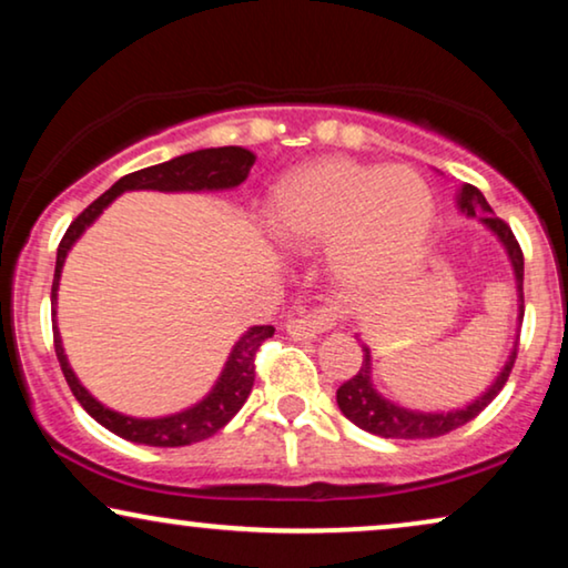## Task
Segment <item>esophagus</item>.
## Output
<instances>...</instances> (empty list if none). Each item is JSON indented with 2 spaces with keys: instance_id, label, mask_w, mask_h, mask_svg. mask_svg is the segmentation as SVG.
I'll return each instance as SVG.
<instances>
[{
  "instance_id": "obj_1",
  "label": "esophagus",
  "mask_w": 568,
  "mask_h": 568,
  "mask_svg": "<svg viewBox=\"0 0 568 568\" xmlns=\"http://www.w3.org/2000/svg\"><path fill=\"white\" fill-rule=\"evenodd\" d=\"M336 317H338L336 307L323 305L317 310H310V313L290 317V321H286V333H290V336L297 338V341L315 338V336H321V333L331 331L333 325H336Z\"/></svg>"
}]
</instances>
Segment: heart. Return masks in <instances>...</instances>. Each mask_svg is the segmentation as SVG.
Returning <instances> with one entry per match:
<instances>
[{
	"mask_svg": "<svg viewBox=\"0 0 568 568\" xmlns=\"http://www.w3.org/2000/svg\"><path fill=\"white\" fill-rule=\"evenodd\" d=\"M429 185L408 168L325 158L294 170L274 196V232L297 251L331 243L346 282L372 284L398 274L432 227Z\"/></svg>",
	"mask_w": 568,
	"mask_h": 568,
	"instance_id": "obj_1",
	"label": "heart"
}]
</instances>
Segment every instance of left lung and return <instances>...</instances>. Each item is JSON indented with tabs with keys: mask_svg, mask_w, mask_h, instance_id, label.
<instances>
[{
	"mask_svg": "<svg viewBox=\"0 0 568 568\" xmlns=\"http://www.w3.org/2000/svg\"><path fill=\"white\" fill-rule=\"evenodd\" d=\"M457 206L460 212L468 216H478L480 222L486 224L488 230L494 232L496 237L501 240V245L507 247V255L511 261V268H515V278H517V292H519V325H523L525 317V292H523V282H525V255L523 247H519L515 232L504 220L494 214V209L488 206V201L484 199L476 185L463 183L460 193H457ZM517 348H519V333L515 341V348H511L507 364H504L501 375L496 377V383L488 387V390L480 395L478 400H473L470 406H465L460 410H447V414H422V410H408L395 406V403L385 400L383 395L375 390L372 385V356L369 348L362 344V364L359 372L352 379H346L344 385L336 390V400L341 414H344L348 422H354L359 429L377 434V437L385 439H432V437H442V434H449L453 429H460L468 422H473L480 410H484L488 403H491L496 395L501 393V387L507 385L509 372L515 367L517 359Z\"/></svg>",
	"mask_w": 568,
	"mask_h": 568,
	"instance_id": "obj_1",
	"label": "left lung"
}]
</instances>
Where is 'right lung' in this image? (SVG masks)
Segmentation results:
<instances>
[{
    "label": "right lung",
    "mask_w": 568,
    "mask_h": 568,
    "mask_svg": "<svg viewBox=\"0 0 568 568\" xmlns=\"http://www.w3.org/2000/svg\"><path fill=\"white\" fill-rule=\"evenodd\" d=\"M255 162V154L243 150V146H216V150H199L181 154V158L160 162V165L136 170V173L123 175L121 181H115L103 196L92 201L77 220L69 224V230L61 237L59 251H57V271H53V284H51V307H53V348H57V359L64 372L69 390L74 393V398L80 400V406L95 418L98 424H103L108 432L119 434V437L136 442V445H150V447H183L191 442L209 439L212 434L222 429L232 416L243 408V403L251 395L253 379H255V354H258L261 344L266 338L274 336L271 325H253L243 338L237 341L232 348L227 364H224L222 377L216 379L214 390L206 395L199 406H193L183 414L165 416V418H131L121 416L115 410L105 408L103 403H98L92 395L80 385V379L74 377L72 367H69L64 346H61L59 328H57V290H59V276L61 266L69 247L74 245V240L98 220L100 212L111 204V201L123 191H139V189H152V191H214V189H235L251 173Z\"/></svg>",
    "instance_id": "1"
}]
</instances>
